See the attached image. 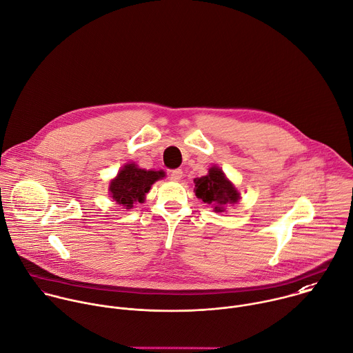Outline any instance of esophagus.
Wrapping results in <instances>:
<instances>
[{
  "mask_svg": "<svg viewBox=\"0 0 353 353\" xmlns=\"http://www.w3.org/2000/svg\"><path fill=\"white\" fill-rule=\"evenodd\" d=\"M182 178V170H172L170 172V179L174 182H179Z\"/></svg>",
  "mask_w": 353,
  "mask_h": 353,
  "instance_id": "obj_1",
  "label": "esophagus"
}]
</instances>
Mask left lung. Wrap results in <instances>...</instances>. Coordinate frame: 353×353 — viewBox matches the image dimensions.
Instances as JSON below:
<instances>
[{
  "mask_svg": "<svg viewBox=\"0 0 353 353\" xmlns=\"http://www.w3.org/2000/svg\"><path fill=\"white\" fill-rule=\"evenodd\" d=\"M194 192L199 199L211 205L215 212H223L228 204H234L240 199V193L233 183L225 176L218 167H211L208 174L194 179Z\"/></svg>",
  "mask_w": 353,
  "mask_h": 353,
  "instance_id": "left-lung-1",
  "label": "left lung"
}]
</instances>
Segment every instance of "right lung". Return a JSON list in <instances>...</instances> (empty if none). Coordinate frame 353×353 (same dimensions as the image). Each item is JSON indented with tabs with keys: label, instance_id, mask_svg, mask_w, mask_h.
Masks as SVG:
<instances>
[{
	"label": "right lung",
	"instance_id": "obj_1",
	"mask_svg": "<svg viewBox=\"0 0 353 353\" xmlns=\"http://www.w3.org/2000/svg\"><path fill=\"white\" fill-rule=\"evenodd\" d=\"M164 176V171H153L139 168L135 163L125 164L110 182L109 192L117 204L132 208L134 203H143L145 194L152 185Z\"/></svg>",
	"mask_w": 353,
	"mask_h": 353
}]
</instances>
